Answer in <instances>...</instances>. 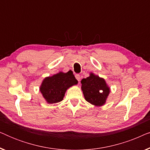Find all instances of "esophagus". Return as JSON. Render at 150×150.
Instances as JSON below:
<instances>
[{
  "instance_id": "1",
  "label": "esophagus",
  "mask_w": 150,
  "mask_h": 150,
  "mask_svg": "<svg viewBox=\"0 0 150 150\" xmlns=\"http://www.w3.org/2000/svg\"><path fill=\"white\" fill-rule=\"evenodd\" d=\"M75 77L78 81H80V80H81V76H80L79 74H76L75 75Z\"/></svg>"
}]
</instances>
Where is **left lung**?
I'll use <instances>...</instances> for the list:
<instances>
[{
	"instance_id": "obj_1",
	"label": "left lung",
	"mask_w": 150,
	"mask_h": 150,
	"mask_svg": "<svg viewBox=\"0 0 150 150\" xmlns=\"http://www.w3.org/2000/svg\"><path fill=\"white\" fill-rule=\"evenodd\" d=\"M81 84L82 91L88 102L97 106L105 104L110 89L104 79L91 73L87 79H82Z\"/></svg>"
}]
</instances>
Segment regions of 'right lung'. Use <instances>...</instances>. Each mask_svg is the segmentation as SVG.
<instances>
[{
  "label": "right lung",
  "mask_w": 150,
  "mask_h": 150,
  "mask_svg": "<svg viewBox=\"0 0 150 150\" xmlns=\"http://www.w3.org/2000/svg\"><path fill=\"white\" fill-rule=\"evenodd\" d=\"M77 83V80L71 70L67 73L61 71L44 79L40 87V91L48 103H57L62 101L66 90Z\"/></svg>",
  "instance_id": "obj_1"
}]
</instances>
